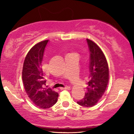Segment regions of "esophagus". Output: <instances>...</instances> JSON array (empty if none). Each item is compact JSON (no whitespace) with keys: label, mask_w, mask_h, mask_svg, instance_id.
I'll return each mask as SVG.
<instances>
[{"label":"esophagus","mask_w":134,"mask_h":134,"mask_svg":"<svg viewBox=\"0 0 134 134\" xmlns=\"http://www.w3.org/2000/svg\"><path fill=\"white\" fill-rule=\"evenodd\" d=\"M70 87H63V88H60V90H70Z\"/></svg>","instance_id":"1"}]
</instances>
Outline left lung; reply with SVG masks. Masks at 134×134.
Wrapping results in <instances>:
<instances>
[{"mask_svg": "<svg viewBox=\"0 0 134 134\" xmlns=\"http://www.w3.org/2000/svg\"><path fill=\"white\" fill-rule=\"evenodd\" d=\"M87 41L90 54L87 91L83 98L77 103L91 107L98 103L105 93L109 80V69L105 55L100 47L91 40Z\"/></svg>", "mask_w": 134, "mask_h": 134, "instance_id": "8db88e82", "label": "left lung"}]
</instances>
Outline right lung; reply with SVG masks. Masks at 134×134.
<instances>
[{
    "mask_svg": "<svg viewBox=\"0 0 134 134\" xmlns=\"http://www.w3.org/2000/svg\"><path fill=\"white\" fill-rule=\"evenodd\" d=\"M49 40H44L34 46L27 53L24 62L22 77L27 96L40 109H49L57 101L58 94L44 87L42 61L45 47Z\"/></svg>",
    "mask_w": 134,
    "mask_h": 134,
    "instance_id": "obj_1",
    "label": "right lung"
}]
</instances>
